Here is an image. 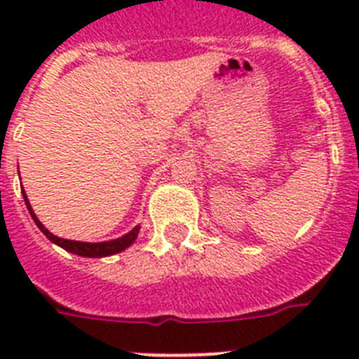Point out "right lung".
Masks as SVG:
<instances>
[{
    "label": "right lung",
    "instance_id": "1",
    "mask_svg": "<svg viewBox=\"0 0 359 359\" xmlns=\"http://www.w3.org/2000/svg\"><path fill=\"white\" fill-rule=\"evenodd\" d=\"M23 198H25V205H27L28 212H30L32 219L36 221V224L39 226V230L43 231L44 236L48 237L52 243L59 244L61 248H65L66 252H72L75 253V255H82V257H107V255H115V253L122 252V250H126L128 246H131L133 243H135L136 236H138V231H140V226H135L133 228L129 233H126L123 237H120V239H115V241H106V243H79V241H68V239H61V237H55L53 233H50L46 228L41 224L39 219L36 217V214H34V210H32L30 203H28L27 199V194L23 192Z\"/></svg>",
    "mask_w": 359,
    "mask_h": 359
}]
</instances>
